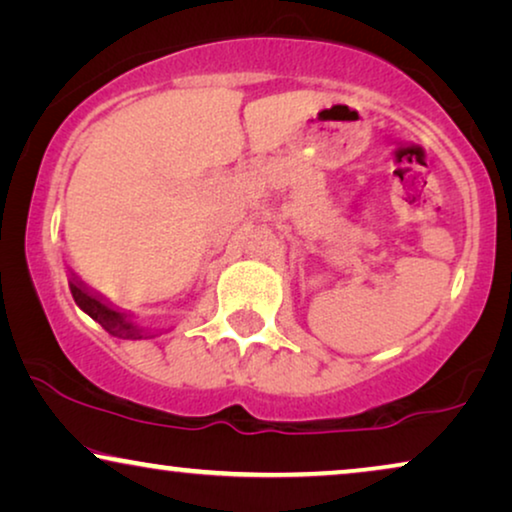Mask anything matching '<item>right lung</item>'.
<instances>
[{"instance_id":"right-lung-1","label":"right lung","mask_w":512,"mask_h":512,"mask_svg":"<svg viewBox=\"0 0 512 512\" xmlns=\"http://www.w3.org/2000/svg\"><path fill=\"white\" fill-rule=\"evenodd\" d=\"M69 291H72L74 303L79 305L90 319H95L104 331L116 335V338H125V340L156 338V333H151L149 328L137 326L128 312L118 310V307L111 305L102 293L90 289V286L86 282H81L79 275H74V272L72 277H69Z\"/></svg>"}]
</instances>
